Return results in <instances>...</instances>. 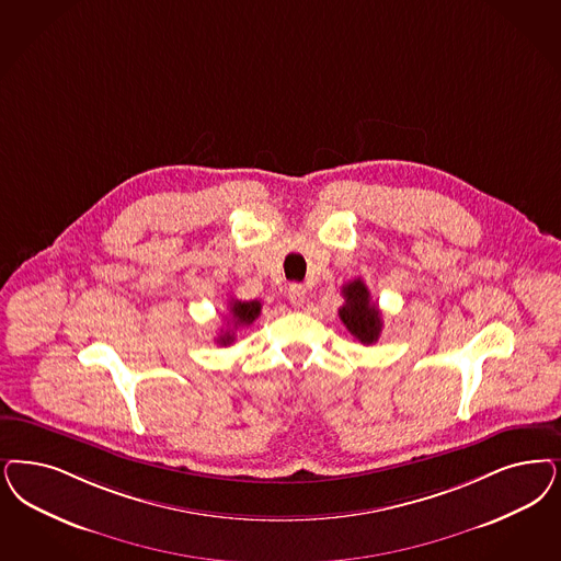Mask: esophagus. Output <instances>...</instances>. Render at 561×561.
<instances>
[{
    "instance_id": "34e87169",
    "label": "esophagus",
    "mask_w": 561,
    "mask_h": 561,
    "mask_svg": "<svg viewBox=\"0 0 561 561\" xmlns=\"http://www.w3.org/2000/svg\"><path fill=\"white\" fill-rule=\"evenodd\" d=\"M288 298H290L291 307H294V309H300V307L305 305V298H307V290H305V286H300V284H291L290 288H288Z\"/></svg>"
}]
</instances>
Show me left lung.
I'll return each mask as SVG.
<instances>
[{
    "label": "left lung",
    "instance_id": "1",
    "mask_svg": "<svg viewBox=\"0 0 561 561\" xmlns=\"http://www.w3.org/2000/svg\"><path fill=\"white\" fill-rule=\"evenodd\" d=\"M344 305L340 307V319L350 333L360 344H375L381 335V312L375 302H370V291L365 282L358 277L342 288Z\"/></svg>",
    "mask_w": 561,
    "mask_h": 561
}]
</instances>
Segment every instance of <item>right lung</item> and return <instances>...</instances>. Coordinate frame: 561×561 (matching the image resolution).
I'll use <instances>...</instances> for the list:
<instances>
[{"instance_id":"1","label":"right lung","mask_w":561,"mask_h":561,"mask_svg":"<svg viewBox=\"0 0 561 561\" xmlns=\"http://www.w3.org/2000/svg\"><path fill=\"white\" fill-rule=\"evenodd\" d=\"M261 314V302L259 300H251V302H242V300H232L230 302V319H232L233 328H247L251 325L252 321ZM236 335H233L232 329H221L219 337H217V344L219 346H230L233 344Z\"/></svg>"}]
</instances>
